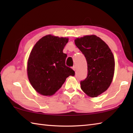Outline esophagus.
<instances>
[{"label":"esophagus","mask_w":133,"mask_h":133,"mask_svg":"<svg viewBox=\"0 0 133 133\" xmlns=\"http://www.w3.org/2000/svg\"><path fill=\"white\" fill-rule=\"evenodd\" d=\"M72 69L73 70H74V71H75V70H76V66H74L72 67Z\"/></svg>","instance_id":"esophagus-1"}]
</instances>
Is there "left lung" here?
Segmentation results:
<instances>
[{"mask_svg":"<svg viewBox=\"0 0 133 133\" xmlns=\"http://www.w3.org/2000/svg\"><path fill=\"white\" fill-rule=\"evenodd\" d=\"M87 63V76L81 87L89 97H96L109 88L114 77V55L107 44L96 35H86L75 40Z\"/></svg>","mask_w":133,"mask_h":133,"instance_id":"left-lung-1","label":"left lung"}]
</instances>
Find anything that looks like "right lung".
<instances>
[{
    "label": "right lung",
    "mask_w": 133,
    "mask_h": 133,
    "mask_svg": "<svg viewBox=\"0 0 133 133\" xmlns=\"http://www.w3.org/2000/svg\"><path fill=\"white\" fill-rule=\"evenodd\" d=\"M69 39L48 35L36 42L27 62V74L33 88L39 94L51 96L62 87L66 78L74 76L66 66L67 54L63 52Z\"/></svg>",
    "instance_id": "right-lung-1"
}]
</instances>
